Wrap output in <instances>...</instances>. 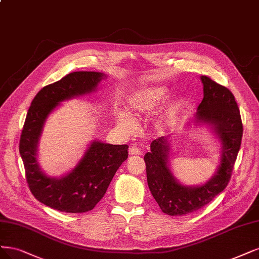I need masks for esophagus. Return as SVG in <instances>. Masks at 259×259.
<instances>
[{
	"instance_id": "34e87169",
	"label": "esophagus",
	"mask_w": 259,
	"mask_h": 259,
	"mask_svg": "<svg viewBox=\"0 0 259 259\" xmlns=\"http://www.w3.org/2000/svg\"><path fill=\"white\" fill-rule=\"evenodd\" d=\"M128 152L131 155H140V150L136 146H132L128 149Z\"/></svg>"
}]
</instances>
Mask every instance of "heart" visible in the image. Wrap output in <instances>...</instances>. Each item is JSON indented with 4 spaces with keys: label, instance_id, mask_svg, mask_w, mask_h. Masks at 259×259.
Here are the masks:
<instances>
[{
    "label": "heart",
    "instance_id": "b5f03b06",
    "mask_svg": "<svg viewBox=\"0 0 259 259\" xmlns=\"http://www.w3.org/2000/svg\"><path fill=\"white\" fill-rule=\"evenodd\" d=\"M165 95V89L157 87L142 89V90L136 92L128 101L131 117L124 112H119L117 114L118 125L125 132L132 133L136 128V123L134 119L152 112L164 100Z\"/></svg>",
    "mask_w": 259,
    "mask_h": 259
}]
</instances>
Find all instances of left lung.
Wrapping results in <instances>:
<instances>
[{
  "mask_svg": "<svg viewBox=\"0 0 259 259\" xmlns=\"http://www.w3.org/2000/svg\"><path fill=\"white\" fill-rule=\"evenodd\" d=\"M203 99L198 106L197 121L212 125L223 145L222 162L215 176L206 184L189 187L178 183L168 167V137L152 141L144 159L151 194L164 213L185 215L207 206L227 186L241 146L243 125L239 107L229 89L201 76Z\"/></svg>",
  "mask_w": 259,
  "mask_h": 259,
  "instance_id": "1",
  "label": "left lung"
}]
</instances>
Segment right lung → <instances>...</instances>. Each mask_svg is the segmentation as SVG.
Here are the masks:
<instances>
[{
  "label": "right lung",
  "mask_w": 259,
  "mask_h": 259,
  "mask_svg": "<svg viewBox=\"0 0 259 259\" xmlns=\"http://www.w3.org/2000/svg\"><path fill=\"white\" fill-rule=\"evenodd\" d=\"M104 77L97 72L70 73L44 87L26 113L19 142L25 179L34 197L52 209L67 213L91 211L104 197L114 174L128 156L127 145L93 141L78 165L60 179L42 174L37 164V141L49 113L60 102L92 92Z\"/></svg>",
  "instance_id": "obj_1"
}]
</instances>
